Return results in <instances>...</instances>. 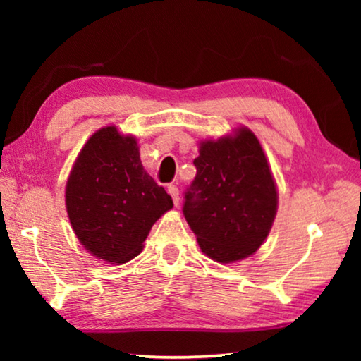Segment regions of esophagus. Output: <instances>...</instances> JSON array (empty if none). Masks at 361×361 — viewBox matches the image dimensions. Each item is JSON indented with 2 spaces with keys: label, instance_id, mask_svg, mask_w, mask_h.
Returning a JSON list of instances; mask_svg holds the SVG:
<instances>
[{
  "label": "esophagus",
  "instance_id": "obj_1",
  "mask_svg": "<svg viewBox=\"0 0 361 361\" xmlns=\"http://www.w3.org/2000/svg\"><path fill=\"white\" fill-rule=\"evenodd\" d=\"M167 192H169L172 200H174V205H179V189H177L174 184H171L167 185Z\"/></svg>",
  "mask_w": 361,
  "mask_h": 361
}]
</instances>
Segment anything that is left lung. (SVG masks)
I'll list each match as a JSON object with an SVG mask.
<instances>
[{
	"label": "left lung",
	"mask_w": 361,
	"mask_h": 361,
	"mask_svg": "<svg viewBox=\"0 0 361 361\" xmlns=\"http://www.w3.org/2000/svg\"><path fill=\"white\" fill-rule=\"evenodd\" d=\"M194 166L182 212L200 250L219 263L248 258L263 245L278 210L258 137L240 128L233 137L202 142Z\"/></svg>",
	"instance_id": "8db88e82"
}]
</instances>
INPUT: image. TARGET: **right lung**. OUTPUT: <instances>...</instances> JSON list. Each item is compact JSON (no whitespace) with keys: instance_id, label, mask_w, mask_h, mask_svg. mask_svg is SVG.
<instances>
[{"instance_id":"obj_1","label":"right lung","mask_w":361,"mask_h":361,"mask_svg":"<svg viewBox=\"0 0 361 361\" xmlns=\"http://www.w3.org/2000/svg\"><path fill=\"white\" fill-rule=\"evenodd\" d=\"M66 205L80 243L97 258L121 264L141 253L151 226L174 204L142 167L135 137L106 126L78 154Z\"/></svg>"}]
</instances>
